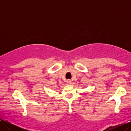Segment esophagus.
Masks as SVG:
<instances>
[{"label": "esophagus", "instance_id": "obj_1", "mask_svg": "<svg viewBox=\"0 0 131 131\" xmlns=\"http://www.w3.org/2000/svg\"><path fill=\"white\" fill-rule=\"evenodd\" d=\"M67 83L68 84H71V83H72V80H70V79H69V80H67Z\"/></svg>", "mask_w": 131, "mask_h": 131}]
</instances>
